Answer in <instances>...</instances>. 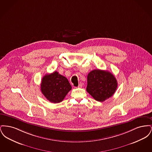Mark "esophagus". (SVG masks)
I'll return each instance as SVG.
<instances>
[{
	"mask_svg": "<svg viewBox=\"0 0 152 152\" xmlns=\"http://www.w3.org/2000/svg\"><path fill=\"white\" fill-rule=\"evenodd\" d=\"M82 86H83V84H82L81 83H80L79 84V86H78V88H81Z\"/></svg>",
	"mask_w": 152,
	"mask_h": 152,
	"instance_id": "esophagus-1",
	"label": "esophagus"
}]
</instances>
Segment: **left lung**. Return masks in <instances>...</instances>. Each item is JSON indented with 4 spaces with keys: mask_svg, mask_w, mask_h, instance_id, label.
Here are the masks:
<instances>
[{
    "mask_svg": "<svg viewBox=\"0 0 152 152\" xmlns=\"http://www.w3.org/2000/svg\"><path fill=\"white\" fill-rule=\"evenodd\" d=\"M117 81L107 71L94 69L87 76V91L96 101L103 102L115 94Z\"/></svg>",
    "mask_w": 152,
    "mask_h": 152,
    "instance_id": "left-lung-1",
    "label": "left lung"
}]
</instances>
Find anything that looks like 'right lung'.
I'll return each instance as SVG.
<instances>
[{
  "instance_id": "obj_1",
  "label": "right lung",
  "mask_w": 152,
  "mask_h": 152,
  "mask_svg": "<svg viewBox=\"0 0 152 152\" xmlns=\"http://www.w3.org/2000/svg\"><path fill=\"white\" fill-rule=\"evenodd\" d=\"M40 87L44 96L52 103L61 102L72 89L68 79L57 71L45 75Z\"/></svg>"
}]
</instances>
